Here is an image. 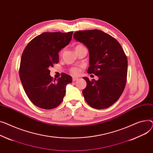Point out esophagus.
Returning a JSON list of instances; mask_svg holds the SVG:
<instances>
[{"mask_svg": "<svg viewBox=\"0 0 153 153\" xmlns=\"http://www.w3.org/2000/svg\"><path fill=\"white\" fill-rule=\"evenodd\" d=\"M78 77H73V78H72L73 82H75V81H76V80H78Z\"/></svg>", "mask_w": 153, "mask_h": 153, "instance_id": "obj_1", "label": "esophagus"}]
</instances>
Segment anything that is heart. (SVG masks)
I'll list each match as a JSON object with an SVG mask.
<instances>
[{"label":"heart","instance_id":"b5f03b06","mask_svg":"<svg viewBox=\"0 0 153 153\" xmlns=\"http://www.w3.org/2000/svg\"><path fill=\"white\" fill-rule=\"evenodd\" d=\"M84 46H82V45L81 44H78V45H76V46H75V50L76 49H78L79 48H83ZM63 53V51L61 52V54ZM70 72L71 74H72L73 75H78L80 72V69L78 67H74V68H72L71 70H70Z\"/></svg>","mask_w":153,"mask_h":153}]
</instances>
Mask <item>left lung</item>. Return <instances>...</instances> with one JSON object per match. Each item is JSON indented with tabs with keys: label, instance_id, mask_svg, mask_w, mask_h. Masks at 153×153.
I'll return each mask as SVG.
<instances>
[{
	"label": "left lung",
	"instance_id": "left-lung-1",
	"mask_svg": "<svg viewBox=\"0 0 153 153\" xmlns=\"http://www.w3.org/2000/svg\"><path fill=\"white\" fill-rule=\"evenodd\" d=\"M74 39L83 43L89 54L88 73L98 80L83 78L86 87L82 93L86 102L93 108L105 109L117 101L127 82L128 61L119 42L101 30L76 31Z\"/></svg>",
	"mask_w": 153,
	"mask_h": 153
}]
</instances>
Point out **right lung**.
<instances>
[{
	"label": "right lung",
	"mask_w": 153,
	"mask_h": 153,
	"mask_svg": "<svg viewBox=\"0 0 153 153\" xmlns=\"http://www.w3.org/2000/svg\"><path fill=\"white\" fill-rule=\"evenodd\" d=\"M73 31L43 33L33 39L24 49L20 62V78L30 100L40 108H56L63 101L66 85L71 77L63 73L57 80L49 68L59 62V52L69 44Z\"/></svg>",
	"instance_id": "add662e5"
}]
</instances>
